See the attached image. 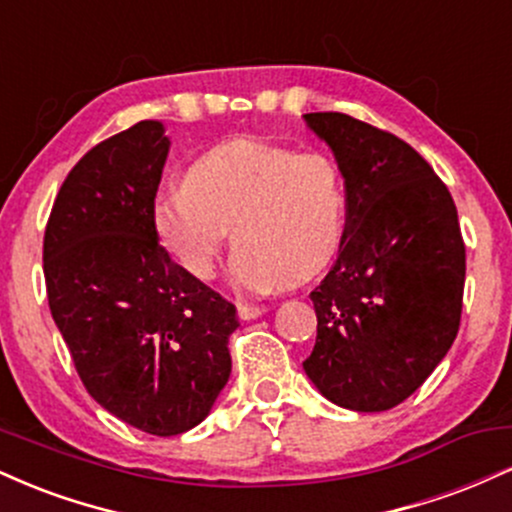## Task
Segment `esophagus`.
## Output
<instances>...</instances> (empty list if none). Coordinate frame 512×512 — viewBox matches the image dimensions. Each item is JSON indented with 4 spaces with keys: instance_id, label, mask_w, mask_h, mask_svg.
Here are the masks:
<instances>
[{
    "instance_id": "obj_1",
    "label": "esophagus",
    "mask_w": 512,
    "mask_h": 512,
    "mask_svg": "<svg viewBox=\"0 0 512 512\" xmlns=\"http://www.w3.org/2000/svg\"><path fill=\"white\" fill-rule=\"evenodd\" d=\"M264 305H252V303H238V315L240 320H255V317L264 315Z\"/></svg>"
}]
</instances>
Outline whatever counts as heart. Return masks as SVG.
<instances>
[{"instance_id":"b5f03b06","label":"heart","mask_w":512,"mask_h":512,"mask_svg":"<svg viewBox=\"0 0 512 512\" xmlns=\"http://www.w3.org/2000/svg\"><path fill=\"white\" fill-rule=\"evenodd\" d=\"M346 192L334 158L257 139L209 149L154 202L163 248L195 279L216 272L233 228L231 276L243 291H276L317 276L344 238Z\"/></svg>"}]
</instances>
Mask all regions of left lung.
Segmentation results:
<instances>
[{"mask_svg": "<svg viewBox=\"0 0 512 512\" xmlns=\"http://www.w3.org/2000/svg\"><path fill=\"white\" fill-rule=\"evenodd\" d=\"M344 178L346 226L305 375L330 402L385 411L424 385L460 330L464 240L448 187L395 134L344 113H308Z\"/></svg>", "mask_w": 512, "mask_h": 512, "instance_id": "obj_1", "label": "left lung"}]
</instances>
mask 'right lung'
Listing matches in <instances>:
<instances>
[{
  "mask_svg": "<svg viewBox=\"0 0 512 512\" xmlns=\"http://www.w3.org/2000/svg\"><path fill=\"white\" fill-rule=\"evenodd\" d=\"M163 132L156 120L137 122L69 170L45 228L43 269L52 320L88 395L168 438L202 424L228 383L238 317L158 245Z\"/></svg>",
  "mask_w": 512,
  "mask_h": 512,
  "instance_id": "obj_1",
  "label": "right lung"
}]
</instances>
